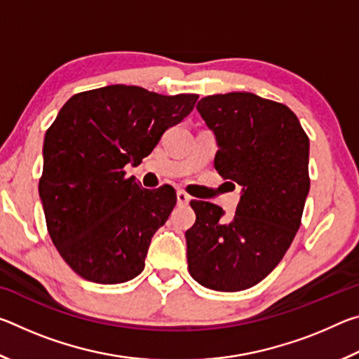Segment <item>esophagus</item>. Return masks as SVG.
Listing matches in <instances>:
<instances>
[{
  "label": "esophagus",
  "mask_w": 359,
  "mask_h": 359,
  "mask_svg": "<svg viewBox=\"0 0 359 359\" xmlns=\"http://www.w3.org/2000/svg\"><path fill=\"white\" fill-rule=\"evenodd\" d=\"M190 196H188L187 193H184V191H177V203H179V205H187L188 203H190Z\"/></svg>",
  "instance_id": "34e87169"
}]
</instances>
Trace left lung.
I'll use <instances>...</instances> for the list:
<instances>
[{"label": "left lung", "mask_w": 359, "mask_h": 359, "mask_svg": "<svg viewBox=\"0 0 359 359\" xmlns=\"http://www.w3.org/2000/svg\"><path fill=\"white\" fill-rule=\"evenodd\" d=\"M196 109L217 139L215 169L241 185V199L231 220L220 205L190 203L188 271L205 288L247 290L280 263L301 226L309 137L287 106L248 92L205 96Z\"/></svg>", "instance_id": "1"}]
</instances>
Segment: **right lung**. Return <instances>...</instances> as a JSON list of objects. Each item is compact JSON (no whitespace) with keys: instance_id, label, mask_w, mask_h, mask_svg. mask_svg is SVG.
I'll list each match as a JSON object with an SVG mask.
<instances>
[{"instance_id":"add662e5","label":"right lung","mask_w":359,"mask_h":359,"mask_svg":"<svg viewBox=\"0 0 359 359\" xmlns=\"http://www.w3.org/2000/svg\"><path fill=\"white\" fill-rule=\"evenodd\" d=\"M196 100L107 85L60 109L44 137L39 198L52 242L81 277L112 285L144 271L150 241L177 196L169 185L142 190L123 168L150 155Z\"/></svg>"}]
</instances>
